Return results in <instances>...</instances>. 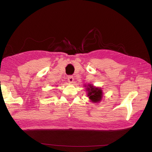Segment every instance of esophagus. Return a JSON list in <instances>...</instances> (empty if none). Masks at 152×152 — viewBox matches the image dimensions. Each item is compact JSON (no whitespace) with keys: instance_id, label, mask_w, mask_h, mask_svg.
<instances>
[{"instance_id":"1","label":"esophagus","mask_w":152,"mask_h":152,"mask_svg":"<svg viewBox=\"0 0 152 152\" xmlns=\"http://www.w3.org/2000/svg\"><path fill=\"white\" fill-rule=\"evenodd\" d=\"M73 80H74V79H73V77L72 76L68 77V81L70 82V83H72V82H73Z\"/></svg>"}]
</instances>
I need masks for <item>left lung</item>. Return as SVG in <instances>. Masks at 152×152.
<instances>
[{"instance_id": "8db88e82", "label": "left lung", "mask_w": 152, "mask_h": 152, "mask_svg": "<svg viewBox=\"0 0 152 152\" xmlns=\"http://www.w3.org/2000/svg\"><path fill=\"white\" fill-rule=\"evenodd\" d=\"M85 87H86L87 96L90 99L91 102L93 103H98L102 100L103 93L102 88L98 87H95L93 85L88 84L84 85Z\"/></svg>"}]
</instances>
